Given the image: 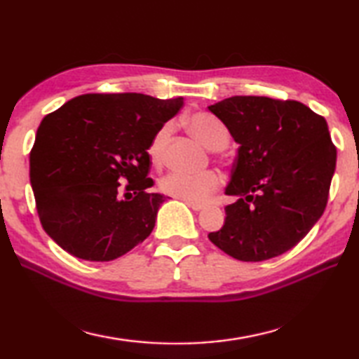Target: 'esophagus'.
I'll return each mask as SVG.
<instances>
[{"label":"esophagus","mask_w":359,"mask_h":359,"mask_svg":"<svg viewBox=\"0 0 359 359\" xmlns=\"http://www.w3.org/2000/svg\"><path fill=\"white\" fill-rule=\"evenodd\" d=\"M187 203V206H189V208H192L194 211H202L205 206L203 205H200V203H194V202H186Z\"/></svg>","instance_id":"34e87169"}]
</instances>
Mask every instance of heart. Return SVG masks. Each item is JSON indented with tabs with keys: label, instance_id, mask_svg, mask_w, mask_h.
Wrapping results in <instances>:
<instances>
[{
	"label": "heart",
	"instance_id": "1",
	"mask_svg": "<svg viewBox=\"0 0 359 359\" xmlns=\"http://www.w3.org/2000/svg\"><path fill=\"white\" fill-rule=\"evenodd\" d=\"M187 128L212 153H219L229 147L230 132L221 119L208 111H196L187 118ZM173 130L172 123H165L157 129L148 144V156L154 163L162 161L163 149L167 147L170 134ZM221 176L216 172H203L198 175H187L181 172H168L159 180V189L175 198L184 202H203L212 192L221 187Z\"/></svg>",
	"mask_w": 359,
	"mask_h": 359
}]
</instances>
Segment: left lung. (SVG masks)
Segmentation results:
<instances>
[{
	"mask_svg": "<svg viewBox=\"0 0 359 359\" xmlns=\"http://www.w3.org/2000/svg\"><path fill=\"white\" fill-rule=\"evenodd\" d=\"M208 110L240 144L225 187L221 230L208 235L225 254L263 262L290 250L322 217L336 170L325 118L297 100L233 96Z\"/></svg>",
	"mask_w": 359,
	"mask_h": 359,
	"instance_id": "8db88e82",
	"label": "left lung"
}]
</instances>
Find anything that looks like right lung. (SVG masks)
I'll return each instance as SVG.
<instances>
[{
	"instance_id": "obj_1",
	"label": "right lung",
	"mask_w": 359,
	"mask_h": 359,
	"mask_svg": "<svg viewBox=\"0 0 359 359\" xmlns=\"http://www.w3.org/2000/svg\"><path fill=\"white\" fill-rule=\"evenodd\" d=\"M183 97L83 94L42 119L29 181L47 235L74 257L110 262L143 243L165 202L149 192L148 144Z\"/></svg>"
}]
</instances>
